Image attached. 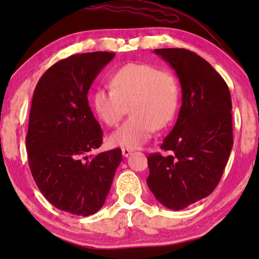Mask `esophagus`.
<instances>
[{
	"mask_svg": "<svg viewBox=\"0 0 259 259\" xmlns=\"http://www.w3.org/2000/svg\"><path fill=\"white\" fill-rule=\"evenodd\" d=\"M131 153H133V151H131L130 148H122V155L124 157H128Z\"/></svg>",
	"mask_w": 259,
	"mask_h": 259,
	"instance_id": "esophagus-1",
	"label": "esophagus"
}]
</instances>
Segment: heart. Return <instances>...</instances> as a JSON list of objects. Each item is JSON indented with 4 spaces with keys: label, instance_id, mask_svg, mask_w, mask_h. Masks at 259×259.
Masks as SVG:
<instances>
[{
    "label": "heart",
    "instance_id": "heart-1",
    "mask_svg": "<svg viewBox=\"0 0 259 259\" xmlns=\"http://www.w3.org/2000/svg\"><path fill=\"white\" fill-rule=\"evenodd\" d=\"M111 84L95 91L93 106L104 123L114 126L130 105L131 116L109 137L114 146L138 148L176 115L179 87L171 73L147 64H128L113 74Z\"/></svg>",
    "mask_w": 259,
    "mask_h": 259
}]
</instances>
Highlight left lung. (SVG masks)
<instances>
[{"instance_id": "1", "label": "left lung", "mask_w": 259, "mask_h": 259, "mask_svg": "<svg viewBox=\"0 0 259 259\" xmlns=\"http://www.w3.org/2000/svg\"><path fill=\"white\" fill-rule=\"evenodd\" d=\"M182 87V106L160 153L147 157V185L159 202L182 210L218 185L233 146L229 87L207 60L186 49H155Z\"/></svg>"}]
</instances>
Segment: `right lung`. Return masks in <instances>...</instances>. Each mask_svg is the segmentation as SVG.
<instances>
[{"label": "right lung", "instance_id": "1", "mask_svg": "<svg viewBox=\"0 0 259 259\" xmlns=\"http://www.w3.org/2000/svg\"><path fill=\"white\" fill-rule=\"evenodd\" d=\"M114 56L73 55L52 65L34 90L26 136L30 171L51 204L76 216L103 207L122 161L120 148L88 155L103 142L88 93Z\"/></svg>", "mask_w": 259, "mask_h": 259}]
</instances>
